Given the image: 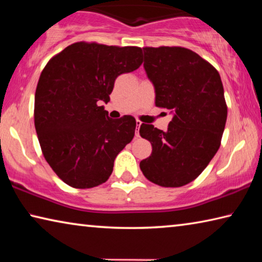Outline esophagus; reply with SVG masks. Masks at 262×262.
Returning <instances> with one entry per match:
<instances>
[{
  "instance_id": "34e87169",
  "label": "esophagus",
  "mask_w": 262,
  "mask_h": 262,
  "mask_svg": "<svg viewBox=\"0 0 262 262\" xmlns=\"http://www.w3.org/2000/svg\"><path fill=\"white\" fill-rule=\"evenodd\" d=\"M141 125H142V122H141L140 120H136V129H137V130H136V134H135V135H136L137 137H139V136H140V133H139V129H140V126H141Z\"/></svg>"
}]
</instances>
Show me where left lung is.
<instances>
[{"instance_id":"obj_1","label":"left lung","mask_w":262,"mask_h":262,"mask_svg":"<svg viewBox=\"0 0 262 262\" xmlns=\"http://www.w3.org/2000/svg\"><path fill=\"white\" fill-rule=\"evenodd\" d=\"M143 67L155 88V104L170 110L167 130L142 123L140 135L152 152L140 163L151 183L180 187L201 174L221 145L228 107L221 76L184 47H145Z\"/></svg>"}]
</instances>
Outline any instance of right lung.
Wrapping results in <instances>:
<instances>
[{
    "mask_svg": "<svg viewBox=\"0 0 262 262\" xmlns=\"http://www.w3.org/2000/svg\"><path fill=\"white\" fill-rule=\"evenodd\" d=\"M140 47L75 42L48 61L34 96V126L43 157L75 188L105 183L133 140L132 115L111 119L107 104L119 75L142 63Z\"/></svg>",
    "mask_w": 262,
    "mask_h": 262,
    "instance_id": "add662e5",
    "label": "right lung"
}]
</instances>
